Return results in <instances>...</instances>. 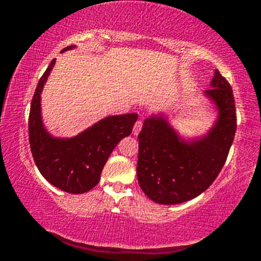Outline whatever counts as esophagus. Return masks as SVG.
<instances>
[{
  "label": "esophagus",
  "mask_w": 261,
  "mask_h": 261,
  "mask_svg": "<svg viewBox=\"0 0 261 261\" xmlns=\"http://www.w3.org/2000/svg\"><path fill=\"white\" fill-rule=\"evenodd\" d=\"M142 125H143V122L141 121V120H137L136 122H135L134 128H133V134L134 135H139L140 131H141V128H142Z\"/></svg>",
  "instance_id": "34e87169"
}]
</instances>
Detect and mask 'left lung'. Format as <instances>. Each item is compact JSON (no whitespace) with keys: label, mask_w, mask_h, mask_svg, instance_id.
I'll return each instance as SVG.
<instances>
[{"label":"left lung","mask_w":261,"mask_h":261,"mask_svg":"<svg viewBox=\"0 0 261 261\" xmlns=\"http://www.w3.org/2000/svg\"><path fill=\"white\" fill-rule=\"evenodd\" d=\"M206 94L220 118L203 139L185 143L162 118L146 119L139 134L137 179L152 201L185 202L207 189L224 166L237 128L234 97L229 82L216 70Z\"/></svg>","instance_id":"1"}]
</instances>
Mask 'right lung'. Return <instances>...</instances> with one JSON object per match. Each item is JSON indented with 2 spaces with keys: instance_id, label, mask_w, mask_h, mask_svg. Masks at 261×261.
Instances as JSON below:
<instances>
[{
  "instance_id": "obj_1",
  "label": "right lung",
  "mask_w": 261,
  "mask_h": 261,
  "mask_svg": "<svg viewBox=\"0 0 261 261\" xmlns=\"http://www.w3.org/2000/svg\"><path fill=\"white\" fill-rule=\"evenodd\" d=\"M71 47H65L64 51ZM54 65L55 59L40 77L33 95L29 145L39 172L47 181L66 193L83 194L98 184L114 147L133 133L139 115L131 113L109 116L73 139H54L44 130L40 119V92Z\"/></svg>"
}]
</instances>
